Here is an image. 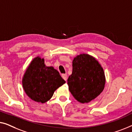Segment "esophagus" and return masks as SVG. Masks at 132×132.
Segmentation results:
<instances>
[{"label":"esophagus","mask_w":132,"mask_h":132,"mask_svg":"<svg viewBox=\"0 0 132 132\" xmlns=\"http://www.w3.org/2000/svg\"><path fill=\"white\" fill-rule=\"evenodd\" d=\"M62 77L66 81H67V79H68V76H67V74H66V73H65V74H64H64H62Z\"/></svg>","instance_id":"1"}]
</instances>
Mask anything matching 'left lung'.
<instances>
[{"mask_svg": "<svg viewBox=\"0 0 132 132\" xmlns=\"http://www.w3.org/2000/svg\"><path fill=\"white\" fill-rule=\"evenodd\" d=\"M69 90L79 102L88 103L102 92L105 84L103 69L97 60L87 54L77 55L72 62L68 78Z\"/></svg>", "mask_w": 132, "mask_h": 132, "instance_id": "left-lung-1", "label": "left lung"}]
</instances>
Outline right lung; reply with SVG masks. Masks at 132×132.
Masks as SVG:
<instances>
[{
    "mask_svg": "<svg viewBox=\"0 0 132 132\" xmlns=\"http://www.w3.org/2000/svg\"><path fill=\"white\" fill-rule=\"evenodd\" d=\"M66 81L53 67L45 66L44 59L37 57L31 61L22 80L26 93L33 101L45 103Z\"/></svg>",
    "mask_w": 132,
    "mask_h": 132,
    "instance_id": "1",
    "label": "right lung"
}]
</instances>
